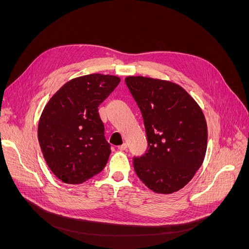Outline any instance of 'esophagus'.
<instances>
[{
	"label": "esophagus",
	"instance_id": "esophagus-1",
	"mask_svg": "<svg viewBox=\"0 0 249 249\" xmlns=\"http://www.w3.org/2000/svg\"><path fill=\"white\" fill-rule=\"evenodd\" d=\"M127 147H128V144H127V143H123V144L122 145H120V146H118V149H119V150H126L127 149Z\"/></svg>",
	"mask_w": 249,
	"mask_h": 249
}]
</instances>
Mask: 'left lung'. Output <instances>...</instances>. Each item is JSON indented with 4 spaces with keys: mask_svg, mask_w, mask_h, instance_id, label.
Listing matches in <instances>:
<instances>
[{
    "mask_svg": "<svg viewBox=\"0 0 249 249\" xmlns=\"http://www.w3.org/2000/svg\"><path fill=\"white\" fill-rule=\"evenodd\" d=\"M125 82L141 111L148 144L144 154L133 158L134 171L155 193L178 192L204 161L205 116L178 85L144 76H128Z\"/></svg>",
    "mask_w": 249,
    "mask_h": 249,
    "instance_id": "obj_1",
    "label": "left lung"
}]
</instances>
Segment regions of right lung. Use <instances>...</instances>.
<instances>
[{"label":"right lung","instance_id":"add662e5","mask_svg":"<svg viewBox=\"0 0 249 249\" xmlns=\"http://www.w3.org/2000/svg\"><path fill=\"white\" fill-rule=\"evenodd\" d=\"M120 78L100 73L73 78L45 106L38 140L51 172L65 184L77 185L101 173L111 153L99 106Z\"/></svg>","mask_w":249,"mask_h":249}]
</instances>
